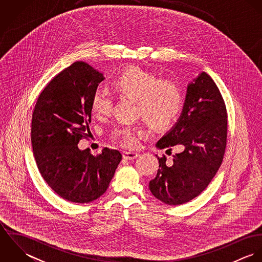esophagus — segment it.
Wrapping results in <instances>:
<instances>
[{"mask_svg": "<svg viewBox=\"0 0 262 262\" xmlns=\"http://www.w3.org/2000/svg\"><path fill=\"white\" fill-rule=\"evenodd\" d=\"M139 156L138 152H133V151H124L123 152V158L127 160H132L135 159Z\"/></svg>", "mask_w": 262, "mask_h": 262, "instance_id": "esophagus-1", "label": "esophagus"}]
</instances>
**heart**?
<instances>
[{"mask_svg":"<svg viewBox=\"0 0 262 262\" xmlns=\"http://www.w3.org/2000/svg\"><path fill=\"white\" fill-rule=\"evenodd\" d=\"M112 88L123 98L136 101V112L154 129L170 126L183 108V95L179 84L170 79H161L149 71L131 67L114 77ZM112 98L105 92H96L91 99V110L99 119L112 112ZM147 134L143 126L121 125L110 134L113 141L127 148L135 147L139 138Z\"/></svg>","mask_w":262,"mask_h":262,"instance_id":"obj_1","label":"heart"}]
</instances>
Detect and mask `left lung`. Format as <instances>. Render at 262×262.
I'll return each instance as SVG.
<instances>
[{"label":"left lung","instance_id":"obj_1","mask_svg":"<svg viewBox=\"0 0 262 262\" xmlns=\"http://www.w3.org/2000/svg\"><path fill=\"white\" fill-rule=\"evenodd\" d=\"M227 110L224 99L212 77L202 73L187 86L183 114L177 125L164 135L157 147L170 152L171 163L163 154L159 168L149 183L150 191L159 201L178 206L198 196L219 170L227 145Z\"/></svg>","mask_w":262,"mask_h":262}]
</instances>
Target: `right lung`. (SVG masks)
<instances>
[{
  "instance_id": "add662e5",
  "label": "right lung",
  "mask_w": 262,
  "mask_h": 262,
  "mask_svg": "<svg viewBox=\"0 0 262 262\" xmlns=\"http://www.w3.org/2000/svg\"><path fill=\"white\" fill-rule=\"evenodd\" d=\"M103 75L88 63L75 61L45 86L32 114L31 142L44 181L62 199L91 203L109 187L122 155L104 148L94 156L77 147L88 138L91 99Z\"/></svg>"
}]
</instances>
